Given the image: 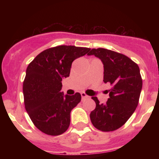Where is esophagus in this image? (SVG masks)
I'll return each mask as SVG.
<instances>
[{
    "instance_id": "obj_1",
    "label": "esophagus",
    "mask_w": 159,
    "mask_h": 159,
    "mask_svg": "<svg viewBox=\"0 0 159 159\" xmlns=\"http://www.w3.org/2000/svg\"><path fill=\"white\" fill-rule=\"evenodd\" d=\"M81 95L82 99H84V98H88L89 97V96H87V95L85 93H81Z\"/></svg>"
}]
</instances>
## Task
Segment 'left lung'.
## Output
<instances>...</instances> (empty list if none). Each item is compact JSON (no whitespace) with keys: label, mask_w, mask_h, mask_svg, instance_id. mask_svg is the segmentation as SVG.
I'll list each match as a JSON object with an SVG mask.
<instances>
[{"label":"left lung","mask_w":159,"mask_h":159,"mask_svg":"<svg viewBox=\"0 0 159 159\" xmlns=\"http://www.w3.org/2000/svg\"><path fill=\"white\" fill-rule=\"evenodd\" d=\"M87 55L101 60L103 81L112 86L105 104H100L97 97H92L96 105L90 114V120L100 131L116 130L126 123L138 105L143 84L139 66L127 56L108 49L93 48Z\"/></svg>","instance_id":"8db88e82"}]
</instances>
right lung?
<instances>
[{"mask_svg":"<svg viewBox=\"0 0 159 159\" xmlns=\"http://www.w3.org/2000/svg\"><path fill=\"white\" fill-rule=\"evenodd\" d=\"M90 48L59 45L38 54L26 70L23 82L25 106L39 130L48 135L64 133L70 124V113L81 102V96L63 94L62 78L70 74L75 60L85 55Z\"/></svg>","mask_w":159,"mask_h":159,"instance_id":"add662e5","label":"right lung"}]
</instances>
